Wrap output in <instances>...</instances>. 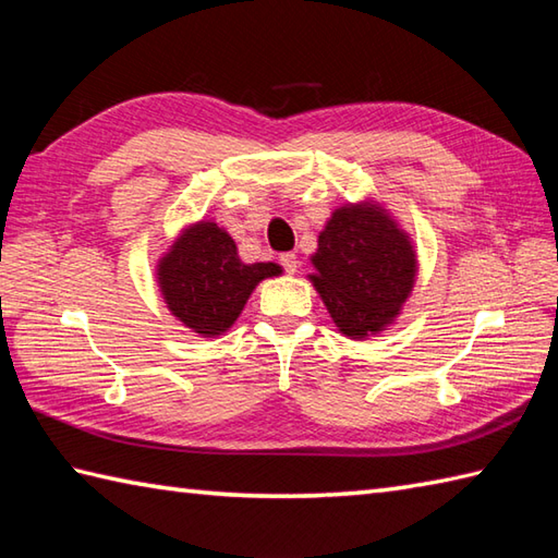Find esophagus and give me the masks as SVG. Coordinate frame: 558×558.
Instances as JSON below:
<instances>
[{
    "label": "esophagus",
    "instance_id": "esophagus-1",
    "mask_svg": "<svg viewBox=\"0 0 558 558\" xmlns=\"http://www.w3.org/2000/svg\"><path fill=\"white\" fill-rule=\"evenodd\" d=\"M280 264H282V268L290 272V276H294V272H298V268H300V258L294 252H286V254H280Z\"/></svg>",
    "mask_w": 558,
    "mask_h": 558
}]
</instances>
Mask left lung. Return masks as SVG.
Wrapping results in <instances>:
<instances>
[{
	"instance_id": "1",
	"label": "left lung",
	"mask_w": 558,
	"mask_h": 558,
	"mask_svg": "<svg viewBox=\"0 0 558 558\" xmlns=\"http://www.w3.org/2000/svg\"><path fill=\"white\" fill-rule=\"evenodd\" d=\"M312 282L342 336L381 333L414 288L417 254L405 230L376 201L333 210L312 256Z\"/></svg>"
}]
</instances>
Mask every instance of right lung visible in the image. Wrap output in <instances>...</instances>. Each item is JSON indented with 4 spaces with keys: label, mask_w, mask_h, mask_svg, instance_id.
Here are the masks:
<instances>
[{
    "label": "right lung",
    "mask_w": 558,
    "mask_h": 558,
    "mask_svg": "<svg viewBox=\"0 0 558 558\" xmlns=\"http://www.w3.org/2000/svg\"><path fill=\"white\" fill-rule=\"evenodd\" d=\"M278 264H242L232 236L218 222L189 225L158 260V286L172 316L204 338H216L242 314L260 280Z\"/></svg>",
    "instance_id": "add662e5"
}]
</instances>
